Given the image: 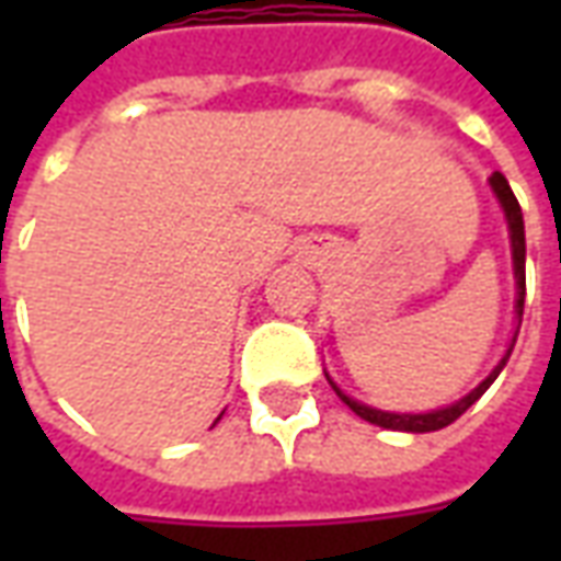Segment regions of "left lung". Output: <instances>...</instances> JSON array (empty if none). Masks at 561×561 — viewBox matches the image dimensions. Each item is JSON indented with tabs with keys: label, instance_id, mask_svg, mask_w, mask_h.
Masks as SVG:
<instances>
[{
	"label": "left lung",
	"instance_id": "8db88e82",
	"mask_svg": "<svg viewBox=\"0 0 561 561\" xmlns=\"http://www.w3.org/2000/svg\"><path fill=\"white\" fill-rule=\"evenodd\" d=\"M490 185H493L495 197H499V204H502V209H505V219H507V231H511V255H514V279H517V306H514V312H517V330H519V321H523V300H526V231H523V209H519L517 197H514V192H511V185H507V180L502 176V173L495 171L493 176H490ZM514 342H517V333H514V340H511V345H507L505 357L499 360V366H495L490 376L483 378L478 388L471 390L469 397H462L459 402H454V405H447V409H435V412H426V414H397V412H381V409H369V405H364V402L352 400V397H345L333 381V390L340 393V400L352 409L357 417H364V421L376 423V426H385V430H400V433H433V430H442V426H447V423H454L459 417V414L466 412L469 405H474V402L481 400L483 390L490 388L495 381V376L502 373V366L507 364V357H511V352H514Z\"/></svg>",
	"mask_w": 561,
	"mask_h": 561
}]
</instances>
